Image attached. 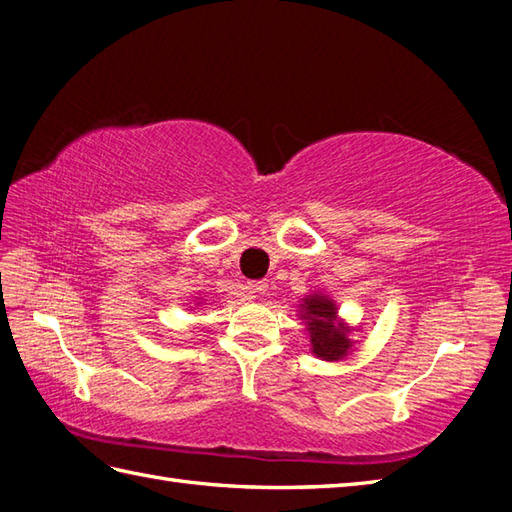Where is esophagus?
Returning a JSON list of instances; mask_svg holds the SVG:
<instances>
[{
	"mask_svg": "<svg viewBox=\"0 0 512 512\" xmlns=\"http://www.w3.org/2000/svg\"><path fill=\"white\" fill-rule=\"evenodd\" d=\"M246 292H248V296H257V294H266L268 292V283L266 281H248V285H246Z\"/></svg>",
	"mask_w": 512,
	"mask_h": 512,
	"instance_id": "esophagus-1",
	"label": "esophagus"
}]
</instances>
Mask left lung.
Here are the masks:
<instances>
[{
  "instance_id": "left-lung-1",
  "label": "left lung",
  "mask_w": 512,
  "mask_h": 512,
  "mask_svg": "<svg viewBox=\"0 0 512 512\" xmlns=\"http://www.w3.org/2000/svg\"><path fill=\"white\" fill-rule=\"evenodd\" d=\"M303 318L307 320L310 331L312 353L323 360H340L351 349L349 329L336 325V303H331L325 296H310L303 299Z\"/></svg>"
}]
</instances>
